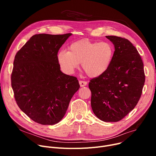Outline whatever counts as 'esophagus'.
<instances>
[{
  "label": "esophagus",
  "mask_w": 156,
  "mask_h": 156,
  "mask_svg": "<svg viewBox=\"0 0 156 156\" xmlns=\"http://www.w3.org/2000/svg\"><path fill=\"white\" fill-rule=\"evenodd\" d=\"M79 83H80V85L81 87H85L87 85V82L85 81H82V80H80L79 81Z\"/></svg>",
  "instance_id": "1"
}]
</instances>
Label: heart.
I'll return each mask as SVG.
<instances>
[{"label": "heart", "mask_w": 156, "mask_h": 156, "mask_svg": "<svg viewBox=\"0 0 156 156\" xmlns=\"http://www.w3.org/2000/svg\"><path fill=\"white\" fill-rule=\"evenodd\" d=\"M113 53V47L108 42H96L83 39L71 44L69 51H59L57 61L68 74L75 72L81 62V67L87 75L91 78H97L109 68Z\"/></svg>", "instance_id": "obj_1"}]
</instances>
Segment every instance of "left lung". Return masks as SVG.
Listing matches in <instances>:
<instances>
[{
	"label": "left lung",
	"instance_id": "left-lung-1",
	"mask_svg": "<svg viewBox=\"0 0 156 156\" xmlns=\"http://www.w3.org/2000/svg\"><path fill=\"white\" fill-rule=\"evenodd\" d=\"M114 45L109 68L88 84L95 115L105 122H117L136 105L145 83L144 64L136 48L126 38L106 36Z\"/></svg>",
	"mask_w": 156,
	"mask_h": 156
}]
</instances>
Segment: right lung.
<instances>
[{
    "instance_id": "1",
    "label": "right lung",
    "mask_w": 156,
    "mask_h": 156,
    "mask_svg": "<svg viewBox=\"0 0 156 156\" xmlns=\"http://www.w3.org/2000/svg\"><path fill=\"white\" fill-rule=\"evenodd\" d=\"M71 35H35L15 55L11 86L16 102L39 124L59 122L80 88L77 78L63 73L57 61L59 48Z\"/></svg>"
}]
</instances>
